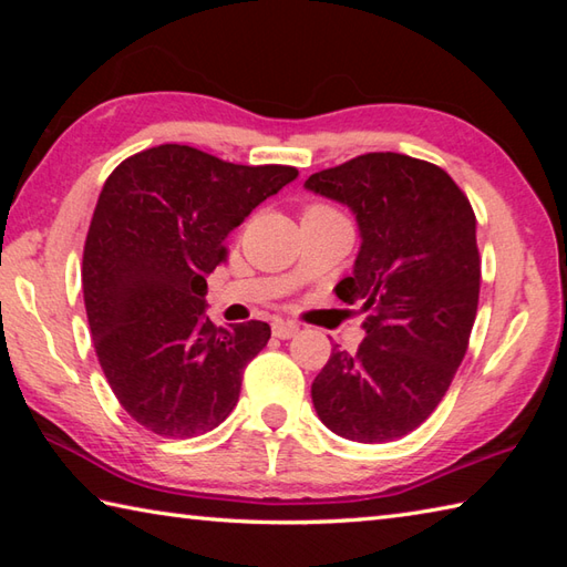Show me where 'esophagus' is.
I'll return each instance as SVG.
<instances>
[{
  "mask_svg": "<svg viewBox=\"0 0 567 567\" xmlns=\"http://www.w3.org/2000/svg\"><path fill=\"white\" fill-rule=\"evenodd\" d=\"M297 331H299V327H297L295 321H282V319H275L272 321V336H275V339L287 341V339H292V336H297Z\"/></svg>",
  "mask_w": 567,
  "mask_h": 567,
  "instance_id": "1",
  "label": "esophagus"
}]
</instances>
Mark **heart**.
<instances>
[{
    "mask_svg": "<svg viewBox=\"0 0 567 567\" xmlns=\"http://www.w3.org/2000/svg\"><path fill=\"white\" fill-rule=\"evenodd\" d=\"M307 212H329V207H323V204H311V207L305 209V214Z\"/></svg>",
    "mask_w": 567,
    "mask_h": 567,
    "instance_id": "1",
    "label": "heart"
}]
</instances>
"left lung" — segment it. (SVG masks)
<instances>
[{
  "instance_id": "obj_1",
  "label": "left lung",
  "mask_w": 567,
  "mask_h": 567,
  "mask_svg": "<svg viewBox=\"0 0 567 567\" xmlns=\"http://www.w3.org/2000/svg\"><path fill=\"white\" fill-rule=\"evenodd\" d=\"M305 187L355 214L363 244L336 295L368 315L363 343L333 348L311 402L343 439H402L439 406L467 351L480 299L475 212L449 173L402 153L358 155Z\"/></svg>"
}]
</instances>
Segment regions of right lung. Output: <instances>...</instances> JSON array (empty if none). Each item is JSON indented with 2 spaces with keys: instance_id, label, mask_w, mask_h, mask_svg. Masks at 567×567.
Masks as SVG:
<instances>
[{
  "instance_id": "obj_1",
  "label": "right lung",
  "mask_w": 567,
  "mask_h": 567,
  "mask_svg": "<svg viewBox=\"0 0 567 567\" xmlns=\"http://www.w3.org/2000/svg\"><path fill=\"white\" fill-rule=\"evenodd\" d=\"M297 175L163 143L106 177L84 240V309L106 382L143 429L192 439L231 414L270 327H214L207 275L226 236Z\"/></svg>"
}]
</instances>
